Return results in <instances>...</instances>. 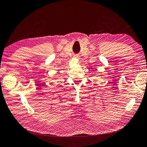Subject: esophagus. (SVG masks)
<instances>
[{
  "instance_id": "1",
  "label": "esophagus",
  "mask_w": 147,
  "mask_h": 147,
  "mask_svg": "<svg viewBox=\"0 0 147 147\" xmlns=\"http://www.w3.org/2000/svg\"><path fill=\"white\" fill-rule=\"evenodd\" d=\"M74 57H78L77 55H74Z\"/></svg>"
}]
</instances>
